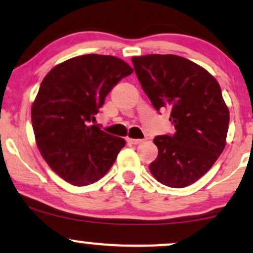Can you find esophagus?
<instances>
[{"mask_svg":"<svg viewBox=\"0 0 253 253\" xmlns=\"http://www.w3.org/2000/svg\"><path fill=\"white\" fill-rule=\"evenodd\" d=\"M127 141H128L129 144H132V145H139V144H141L143 143V139H132V138H127Z\"/></svg>","mask_w":253,"mask_h":253,"instance_id":"34e87169","label":"esophagus"}]
</instances>
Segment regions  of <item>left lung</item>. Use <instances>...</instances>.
Returning <instances> with one entry per match:
<instances>
[{
  "mask_svg": "<svg viewBox=\"0 0 253 253\" xmlns=\"http://www.w3.org/2000/svg\"><path fill=\"white\" fill-rule=\"evenodd\" d=\"M145 94L157 110L171 109L173 135H158L150 171L158 182L184 188L213 167L226 146L229 112L217 81L202 66L175 54L132 57Z\"/></svg>",
  "mask_w": 253,
  "mask_h": 253,
  "instance_id": "left-lung-1",
  "label": "left lung"
}]
</instances>
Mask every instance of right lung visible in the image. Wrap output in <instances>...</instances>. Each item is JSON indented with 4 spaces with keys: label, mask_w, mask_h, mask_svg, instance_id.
<instances>
[{
    "label": "right lung",
    "mask_w": 253,
    "mask_h": 253,
    "mask_svg": "<svg viewBox=\"0 0 253 253\" xmlns=\"http://www.w3.org/2000/svg\"><path fill=\"white\" fill-rule=\"evenodd\" d=\"M133 69L120 58L84 54L46 75L32 104V126L42 158L58 176L77 187L108 172L126 144L88 126L108 92Z\"/></svg>",
    "instance_id": "obj_1"
}]
</instances>
